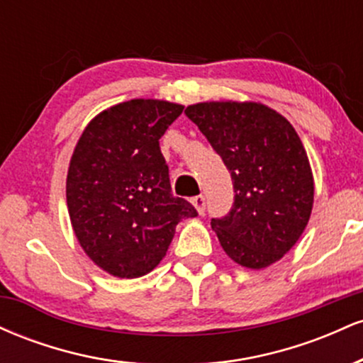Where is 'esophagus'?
I'll return each mask as SVG.
<instances>
[{"mask_svg": "<svg viewBox=\"0 0 363 363\" xmlns=\"http://www.w3.org/2000/svg\"><path fill=\"white\" fill-rule=\"evenodd\" d=\"M191 203H193L194 208H196V210H198L199 215L205 213V210H206V199H205V196H203V194L194 196V198L191 199Z\"/></svg>", "mask_w": 363, "mask_h": 363, "instance_id": "esophagus-1", "label": "esophagus"}]
</instances>
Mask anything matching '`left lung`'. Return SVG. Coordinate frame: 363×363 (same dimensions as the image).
<instances>
[{
    "instance_id": "obj_1",
    "label": "left lung",
    "mask_w": 363,
    "mask_h": 363,
    "mask_svg": "<svg viewBox=\"0 0 363 363\" xmlns=\"http://www.w3.org/2000/svg\"><path fill=\"white\" fill-rule=\"evenodd\" d=\"M222 157L234 184V205L211 218L223 251L261 269L302 235L314 203L306 150L283 116L254 102H203L184 111Z\"/></svg>"
}]
</instances>
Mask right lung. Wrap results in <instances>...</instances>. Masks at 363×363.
Wrapping results in <instances>:
<instances>
[{
	"instance_id": "right-lung-1",
	"label": "right lung",
	"mask_w": 363,
	"mask_h": 363,
	"mask_svg": "<svg viewBox=\"0 0 363 363\" xmlns=\"http://www.w3.org/2000/svg\"><path fill=\"white\" fill-rule=\"evenodd\" d=\"M179 104L135 99L90 121L66 179L69 218L83 251L107 273L138 278L167 252L176 225L198 215L172 196L160 140Z\"/></svg>"
}]
</instances>
